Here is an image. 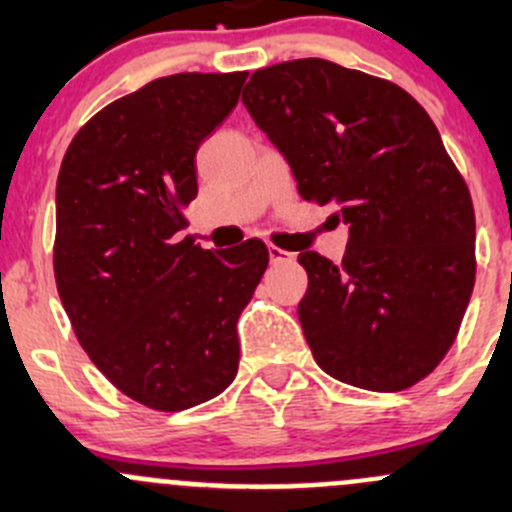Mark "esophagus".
<instances>
[{
    "label": "esophagus",
    "instance_id": "1",
    "mask_svg": "<svg viewBox=\"0 0 512 512\" xmlns=\"http://www.w3.org/2000/svg\"><path fill=\"white\" fill-rule=\"evenodd\" d=\"M270 260L275 262V265H280V262H292V260H294V255H292V252L282 250V247L270 245Z\"/></svg>",
    "mask_w": 512,
    "mask_h": 512
}]
</instances>
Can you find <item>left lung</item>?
I'll return each mask as SVG.
<instances>
[{
    "label": "left lung",
    "mask_w": 512,
    "mask_h": 512,
    "mask_svg": "<svg viewBox=\"0 0 512 512\" xmlns=\"http://www.w3.org/2000/svg\"><path fill=\"white\" fill-rule=\"evenodd\" d=\"M242 103L304 200L349 225L344 260L302 252L299 324L314 361L369 391L426 379L476 285V215L438 128L409 91L324 59L252 74Z\"/></svg>",
    "instance_id": "8db88e82"
}]
</instances>
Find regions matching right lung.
<instances>
[{
  "label": "right lung",
  "mask_w": 512,
  "mask_h": 512,
  "mask_svg": "<svg viewBox=\"0 0 512 512\" xmlns=\"http://www.w3.org/2000/svg\"><path fill=\"white\" fill-rule=\"evenodd\" d=\"M245 79L193 71L151 81L89 118L61 160V304L98 371L148 409H190L232 384L237 319L270 262L255 237L218 252L178 237L198 195L195 153Z\"/></svg>",
  "instance_id": "right-lung-1"
}]
</instances>
